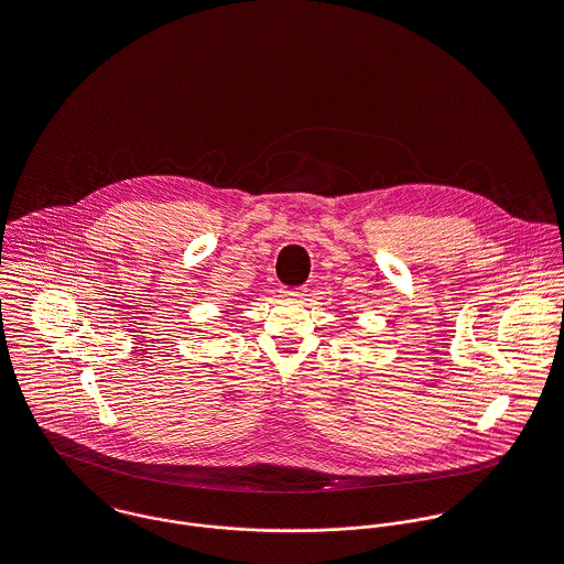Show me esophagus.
I'll return each mask as SVG.
<instances>
[{
  "instance_id": "obj_1",
  "label": "esophagus",
  "mask_w": 564,
  "mask_h": 564,
  "mask_svg": "<svg viewBox=\"0 0 564 564\" xmlns=\"http://www.w3.org/2000/svg\"><path fill=\"white\" fill-rule=\"evenodd\" d=\"M281 296L288 300L302 299V296H304V290H283Z\"/></svg>"
}]
</instances>
